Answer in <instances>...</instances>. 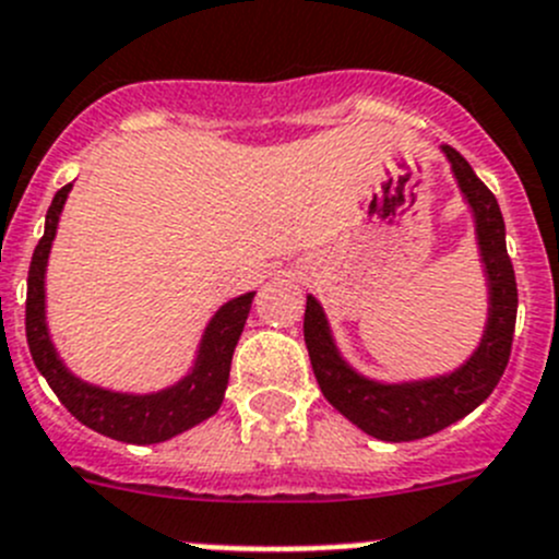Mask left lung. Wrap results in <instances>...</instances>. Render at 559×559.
I'll use <instances>...</instances> for the list:
<instances>
[{
	"label": "left lung",
	"instance_id": "8db88e82",
	"mask_svg": "<svg viewBox=\"0 0 559 559\" xmlns=\"http://www.w3.org/2000/svg\"><path fill=\"white\" fill-rule=\"evenodd\" d=\"M443 152L452 163L465 202L474 210L479 254L488 274V326H485L479 349L447 377L382 385V382L366 380L355 368L346 366V360L335 349L324 310L313 296H307L305 343L321 393L337 413L357 424L362 432L391 440V443L427 438L468 416L471 409H477L499 385L507 360H510V349H513L519 288H515L513 263L507 254L504 218H501L499 202L457 150L443 146Z\"/></svg>",
	"mask_w": 559,
	"mask_h": 559
}]
</instances>
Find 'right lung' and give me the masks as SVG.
I'll return each instance as SVG.
<instances>
[{"mask_svg": "<svg viewBox=\"0 0 559 559\" xmlns=\"http://www.w3.org/2000/svg\"><path fill=\"white\" fill-rule=\"evenodd\" d=\"M69 191L71 186H63L55 193L52 204L46 210L44 238L35 246L33 263H29L27 319H24L29 355H33L35 368L44 373V380L55 391V396L60 399V404L80 424L112 440L138 443V447L163 443V440L202 424L204 418H210L222 407L229 366H233V352L238 346L240 332H243L254 294H243L238 299L227 301L210 319L207 330L202 335L197 362H193V371L188 373L186 380H179L177 385L166 388V391L135 396V393L102 391V388L76 380L58 357L52 341H49L44 310L46 260H49V249H52L55 233H58L60 210H63Z\"/></svg>", "mask_w": 559, "mask_h": 559, "instance_id": "obj_1", "label": "right lung"}]
</instances>
